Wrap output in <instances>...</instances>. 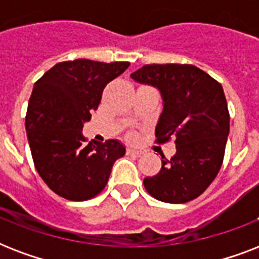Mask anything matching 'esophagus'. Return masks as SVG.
I'll list each match as a JSON object with an SVG mask.
<instances>
[{
    "mask_svg": "<svg viewBox=\"0 0 259 259\" xmlns=\"http://www.w3.org/2000/svg\"><path fill=\"white\" fill-rule=\"evenodd\" d=\"M126 153L129 154V156H134V157H140L142 154L141 150H137V149H132V148H129V149L126 150Z\"/></svg>",
    "mask_w": 259,
    "mask_h": 259,
    "instance_id": "obj_1",
    "label": "esophagus"
}]
</instances>
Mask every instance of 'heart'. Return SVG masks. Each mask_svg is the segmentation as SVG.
Here are the masks:
<instances>
[{"label":"heart","mask_w":259,"mask_h":259,"mask_svg":"<svg viewBox=\"0 0 259 259\" xmlns=\"http://www.w3.org/2000/svg\"><path fill=\"white\" fill-rule=\"evenodd\" d=\"M129 137H130V138H132V137H133V134H130V136H129Z\"/></svg>","instance_id":"obj_1"}]
</instances>
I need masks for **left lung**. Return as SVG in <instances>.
Segmentation results:
<instances>
[{"instance_id":"left-lung-1","label":"left lung","mask_w":259,"mask_h":259,"mask_svg":"<svg viewBox=\"0 0 259 259\" xmlns=\"http://www.w3.org/2000/svg\"><path fill=\"white\" fill-rule=\"evenodd\" d=\"M130 76L160 90L164 111L156 141L176 144V154L162 160L160 172L144 179L145 189L154 199L173 204L196 199L223 164L230 132L223 87L192 64H146Z\"/></svg>"}]
</instances>
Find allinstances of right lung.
I'll return each mask as SVG.
<instances>
[{
  "label": "right lung",
  "mask_w": 259,
  "mask_h": 259,
  "mask_svg": "<svg viewBox=\"0 0 259 259\" xmlns=\"http://www.w3.org/2000/svg\"><path fill=\"white\" fill-rule=\"evenodd\" d=\"M129 66L78 59L58 63L34 83L26 136L34 168L59 196L74 201L95 197L107 184L115 160L125 154L117 140L87 144L82 129L107 83Z\"/></svg>",
  "instance_id": "1"
}]
</instances>
